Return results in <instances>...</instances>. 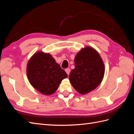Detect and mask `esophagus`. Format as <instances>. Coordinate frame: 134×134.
<instances>
[{"instance_id":"esophagus-1","label":"esophagus","mask_w":134,"mask_h":134,"mask_svg":"<svg viewBox=\"0 0 134 134\" xmlns=\"http://www.w3.org/2000/svg\"><path fill=\"white\" fill-rule=\"evenodd\" d=\"M65 71H66V72L67 73V74L69 75V74H70V70L69 69H65Z\"/></svg>"}]
</instances>
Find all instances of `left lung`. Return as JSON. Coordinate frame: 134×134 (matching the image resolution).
Here are the masks:
<instances>
[{"label": "left lung", "mask_w": 134, "mask_h": 134, "mask_svg": "<svg viewBox=\"0 0 134 134\" xmlns=\"http://www.w3.org/2000/svg\"><path fill=\"white\" fill-rule=\"evenodd\" d=\"M74 62L75 68L69 75L70 82L80 94H87L102 82L105 71L103 60L94 48L86 46L77 53Z\"/></svg>", "instance_id": "8db88e82"}]
</instances>
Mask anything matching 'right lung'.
<instances>
[{
  "mask_svg": "<svg viewBox=\"0 0 134 134\" xmlns=\"http://www.w3.org/2000/svg\"><path fill=\"white\" fill-rule=\"evenodd\" d=\"M27 78L31 86L43 95L49 96L58 90L68 75L49 53L37 51L28 60Z\"/></svg>",
  "mask_w": 134,
  "mask_h": 134,
  "instance_id": "right-lung-1",
  "label": "right lung"
}]
</instances>
